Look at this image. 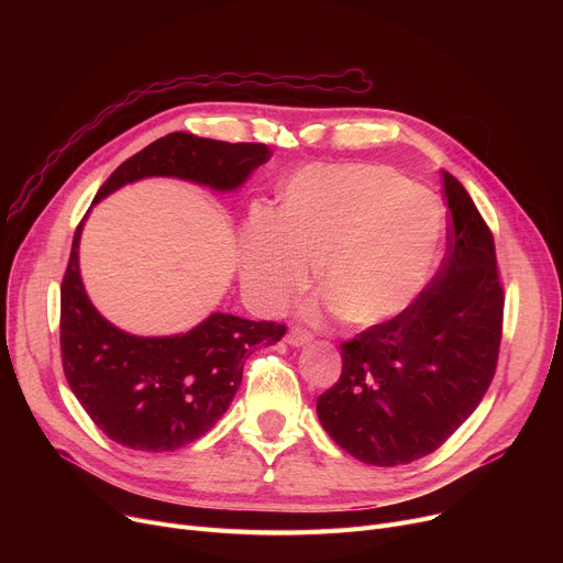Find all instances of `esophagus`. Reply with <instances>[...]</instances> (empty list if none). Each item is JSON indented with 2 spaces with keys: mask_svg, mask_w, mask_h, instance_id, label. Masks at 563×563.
<instances>
[{
  "mask_svg": "<svg viewBox=\"0 0 563 563\" xmlns=\"http://www.w3.org/2000/svg\"><path fill=\"white\" fill-rule=\"evenodd\" d=\"M285 340H287V344H291V346H303V344H308V342L312 340V335H310L308 331H303V329H291Z\"/></svg>",
  "mask_w": 563,
  "mask_h": 563,
  "instance_id": "esophagus-1",
  "label": "esophagus"
}]
</instances>
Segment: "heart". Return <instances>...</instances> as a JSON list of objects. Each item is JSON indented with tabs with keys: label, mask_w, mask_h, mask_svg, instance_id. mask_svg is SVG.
Here are the masks:
<instances>
[{
	"label": "heart",
	"mask_w": 563,
	"mask_h": 563,
	"mask_svg": "<svg viewBox=\"0 0 563 563\" xmlns=\"http://www.w3.org/2000/svg\"><path fill=\"white\" fill-rule=\"evenodd\" d=\"M445 210L388 166H306L280 191V212L249 221L244 287L264 308L306 287L310 262L327 306L351 327H378L416 301L438 262Z\"/></svg>",
	"instance_id": "obj_1"
}]
</instances>
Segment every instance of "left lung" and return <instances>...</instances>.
<instances>
[{"instance_id":"left-lung-1","label":"left lung","mask_w":563,"mask_h":563,"mask_svg":"<svg viewBox=\"0 0 563 563\" xmlns=\"http://www.w3.org/2000/svg\"><path fill=\"white\" fill-rule=\"evenodd\" d=\"M450 207L440 269L401 314L340 344L342 374L317 397L321 427L363 463L395 467L435 452L495 376L505 287L493 232L442 170Z\"/></svg>"}]
</instances>
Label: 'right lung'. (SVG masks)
<instances>
[{"label": "right lung", "mask_w": 563, "mask_h": 563, "mask_svg": "<svg viewBox=\"0 0 563 563\" xmlns=\"http://www.w3.org/2000/svg\"><path fill=\"white\" fill-rule=\"evenodd\" d=\"M269 157L264 143L173 132L118 166L96 202L151 175L230 191ZM84 219L62 283V363L68 386L88 418L118 445L141 452L180 450L221 420L240 388L246 358L257 346L276 344L287 327L223 312L173 338H136L111 327L81 285L77 249Z\"/></svg>", "instance_id": "right-lung-1"}]
</instances>
